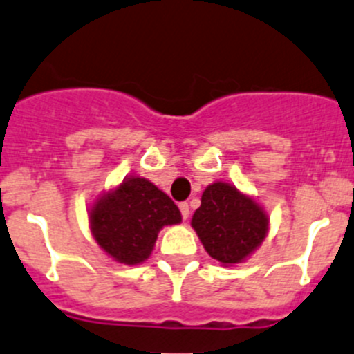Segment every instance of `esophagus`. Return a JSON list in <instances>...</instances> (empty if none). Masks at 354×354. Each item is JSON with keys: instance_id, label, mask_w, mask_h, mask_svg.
Masks as SVG:
<instances>
[{"instance_id": "34e87169", "label": "esophagus", "mask_w": 354, "mask_h": 354, "mask_svg": "<svg viewBox=\"0 0 354 354\" xmlns=\"http://www.w3.org/2000/svg\"><path fill=\"white\" fill-rule=\"evenodd\" d=\"M180 211H181V216H183V219L190 218V207H188L187 202H181V204H180Z\"/></svg>"}]
</instances>
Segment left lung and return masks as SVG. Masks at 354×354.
Returning <instances> with one entry per match:
<instances>
[{
	"mask_svg": "<svg viewBox=\"0 0 354 354\" xmlns=\"http://www.w3.org/2000/svg\"><path fill=\"white\" fill-rule=\"evenodd\" d=\"M192 228L212 259L223 266L245 261L268 235L270 218L263 205L230 183L216 181L204 190Z\"/></svg>",
	"mask_w": 354,
	"mask_h": 354,
	"instance_id": "8db88e82",
	"label": "left lung"
}]
</instances>
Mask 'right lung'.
<instances>
[{
	"instance_id": "right-lung-1",
	"label": "right lung",
	"mask_w": 354,
	"mask_h": 354,
	"mask_svg": "<svg viewBox=\"0 0 354 354\" xmlns=\"http://www.w3.org/2000/svg\"><path fill=\"white\" fill-rule=\"evenodd\" d=\"M88 218L100 249L118 263L133 266L149 259L160 230L181 223V212L152 181L129 176L102 194Z\"/></svg>"
}]
</instances>
